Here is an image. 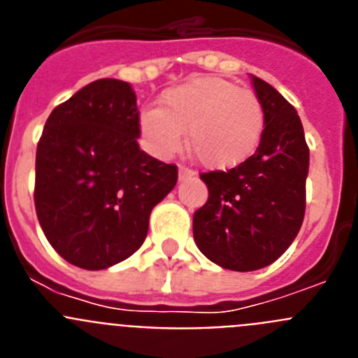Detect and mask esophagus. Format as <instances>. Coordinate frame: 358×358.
Wrapping results in <instances>:
<instances>
[{"instance_id":"obj_1","label":"esophagus","mask_w":358,"mask_h":358,"mask_svg":"<svg viewBox=\"0 0 358 358\" xmlns=\"http://www.w3.org/2000/svg\"><path fill=\"white\" fill-rule=\"evenodd\" d=\"M195 172L192 169H186V166H179V179L181 181H185V179H188V177H194Z\"/></svg>"}]
</instances>
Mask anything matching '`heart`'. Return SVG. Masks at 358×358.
<instances>
[{
    "label": "heart",
    "mask_w": 358,
    "mask_h": 358,
    "mask_svg": "<svg viewBox=\"0 0 358 358\" xmlns=\"http://www.w3.org/2000/svg\"><path fill=\"white\" fill-rule=\"evenodd\" d=\"M265 109L252 91L220 77H197L163 93L159 109L140 115V132L152 156L166 159L188 143L204 166L235 169L255 154Z\"/></svg>",
    "instance_id": "b5f03b06"
}]
</instances>
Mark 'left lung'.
I'll return each mask as SVG.
<instances>
[{"label":"left lung","mask_w":358,"mask_h":358,"mask_svg":"<svg viewBox=\"0 0 358 358\" xmlns=\"http://www.w3.org/2000/svg\"><path fill=\"white\" fill-rule=\"evenodd\" d=\"M265 109L260 145L235 169L201 173L210 197L194 213L197 248L213 264L249 273L289 249L306 206L308 145L296 109L273 85L252 77Z\"/></svg>","instance_id":"left-lung-1"}]
</instances>
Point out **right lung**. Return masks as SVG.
<instances>
[{
    "label": "right lung",
    "instance_id": "obj_1",
    "mask_svg": "<svg viewBox=\"0 0 358 358\" xmlns=\"http://www.w3.org/2000/svg\"><path fill=\"white\" fill-rule=\"evenodd\" d=\"M140 110L127 82L100 78L52 110L37 143L34 202L59 255L100 271L145 242L152 208L172 192L177 166L138 145Z\"/></svg>",
    "mask_w": 358,
    "mask_h": 358
}]
</instances>
